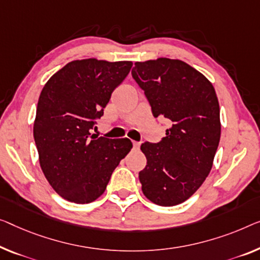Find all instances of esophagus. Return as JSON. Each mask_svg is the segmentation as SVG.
Here are the masks:
<instances>
[{
	"label": "esophagus",
	"instance_id": "obj_1",
	"mask_svg": "<svg viewBox=\"0 0 260 260\" xmlns=\"http://www.w3.org/2000/svg\"><path fill=\"white\" fill-rule=\"evenodd\" d=\"M133 146L135 149H139L140 148V142H137V141H133Z\"/></svg>",
	"mask_w": 260,
	"mask_h": 260
}]
</instances>
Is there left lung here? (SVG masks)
I'll return each instance as SVG.
<instances>
[{
	"label": "left lung",
	"instance_id": "left-lung-1",
	"mask_svg": "<svg viewBox=\"0 0 260 260\" xmlns=\"http://www.w3.org/2000/svg\"><path fill=\"white\" fill-rule=\"evenodd\" d=\"M132 77L155 118L170 127L158 142H145L147 166L139 173L153 203L173 207L199 189L212 167L220 138L219 105L212 84L184 61L158 58L135 63Z\"/></svg>",
	"mask_w": 260,
	"mask_h": 260
}]
</instances>
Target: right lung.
<instances>
[{
  "label": "right lung",
  "mask_w": 260,
  "mask_h": 260,
  "mask_svg": "<svg viewBox=\"0 0 260 260\" xmlns=\"http://www.w3.org/2000/svg\"><path fill=\"white\" fill-rule=\"evenodd\" d=\"M132 65L73 60L41 92L34 125L41 168L55 191L70 202L90 203L103 195L113 170L133 147L127 138L91 134Z\"/></svg>",
  "instance_id": "add662e5"
}]
</instances>
